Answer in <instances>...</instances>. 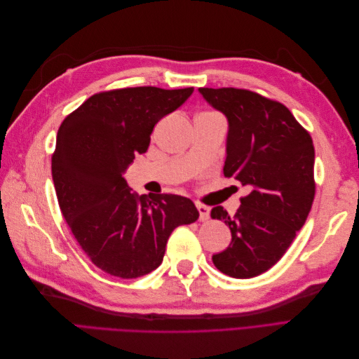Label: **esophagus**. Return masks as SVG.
<instances>
[{"label": "esophagus", "mask_w": 359, "mask_h": 359, "mask_svg": "<svg viewBox=\"0 0 359 359\" xmlns=\"http://www.w3.org/2000/svg\"><path fill=\"white\" fill-rule=\"evenodd\" d=\"M196 208L199 211V220L201 222H206V220L210 219V208H208V206H205L202 203H198Z\"/></svg>", "instance_id": "1"}]
</instances>
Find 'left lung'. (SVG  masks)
Here are the masks:
<instances>
[{
    "instance_id": "obj_1",
    "label": "left lung",
    "mask_w": 359,
    "mask_h": 359,
    "mask_svg": "<svg viewBox=\"0 0 359 359\" xmlns=\"http://www.w3.org/2000/svg\"><path fill=\"white\" fill-rule=\"evenodd\" d=\"M226 118L224 177L250 189L231 217L215 206L211 217L229 226L232 241L212 256L233 278H252L274 266L307 220L314 199V147L285 104L238 88H199Z\"/></svg>"
}]
</instances>
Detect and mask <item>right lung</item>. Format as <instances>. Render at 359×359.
Returning a JSON list of instances; mask_svg holds the SVG:
<instances>
[{
  "label": "right lung",
  "mask_w": 359,
  "mask_h": 359,
  "mask_svg": "<svg viewBox=\"0 0 359 359\" xmlns=\"http://www.w3.org/2000/svg\"><path fill=\"white\" fill-rule=\"evenodd\" d=\"M191 93L157 86L99 93L58 130L52 178L61 212L86 256L107 274H149L160 266L172 231L198 220L190 199L139 196L124 178L135 154L148 149L154 126Z\"/></svg>",
  "instance_id": "obj_1"
}]
</instances>
